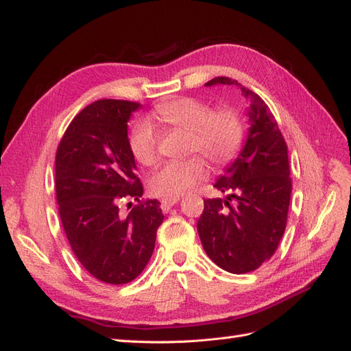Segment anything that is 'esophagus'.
Listing matches in <instances>:
<instances>
[{"label": "esophagus", "mask_w": 351, "mask_h": 351, "mask_svg": "<svg viewBox=\"0 0 351 351\" xmlns=\"http://www.w3.org/2000/svg\"><path fill=\"white\" fill-rule=\"evenodd\" d=\"M180 200V197H165L161 200V209L162 212H168L169 209H171L177 202Z\"/></svg>", "instance_id": "obj_1"}]
</instances>
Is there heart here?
Segmentation results:
<instances>
[{
  "label": "heart",
  "mask_w": 351,
  "mask_h": 351,
  "mask_svg": "<svg viewBox=\"0 0 351 351\" xmlns=\"http://www.w3.org/2000/svg\"><path fill=\"white\" fill-rule=\"evenodd\" d=\"M154 119L167 130L187 133V154L204 155L215 167L230 164L243 146L244 124L234 108L212 110L205 101L184 97L159 104L154 111ZM130 149L142 165L158 164V133L152 125L143 123L136 127L130 137ZM206 177V162L193 155L164 165L152 176L151 190L156 196L178 197Z\"/></svg>",
  "instance_id": "b5f03b06"
}]
</instances>
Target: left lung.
I'll return each instance as SVG.
<instances>
[{
    "mask_svg": "<svg viewBox=\"0 0 351 351\" xmlns=\"http://www.w3.org/2000/svg\"><path fill=\"white\" fill-rule=\"evenodd\" d=\"M205 84H231L250 101L246 143L214 184L228 196L204 200L197 221L210 261L227 272L246 274L271 259L285 231L291 197L289 152L277 120L259 95L230 77Z\"/></svg>",
    "mask_w": 351,
    "mask_h": 351,
    "instance_id": "1",
    "label": "left lung"
}]
</instances>
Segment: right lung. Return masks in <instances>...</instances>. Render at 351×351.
I'll list each match as a JSON object with an SVG mask.
<instances>
[{"instance_id":"right-lung-1","label":"right lung","mask_w":351,"mask_h":351,"mask_svg":"<svg viewBox=\"0 0 351 351\" xmlns=\"http://www.w3.org/2000/svg\"><path fill=\"white\" fill-rule=\"evenodd\" d=\"M139 108L121 99L88 105L69 124L56 155L57 204L71 250L92 277L114 285L145 269L164 221L156 199L141 200L127 137V121ZM132 198L138 205L123 216L119 204Z\"/></svg>"}]
</instances>
